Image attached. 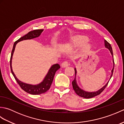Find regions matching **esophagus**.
Here are the masks:
<instances>
[{
  "mask_svg": "<svg viewBox=\"0 0 124 124\" xmlns=\"http://www.w3.org/2000/svg\"><path fill=\"white\" fill-rule=\"evenodd\" d=\"M61 65L62 67H64V68L67 67L68 65H69V62L68 61H65L62 62Z\"/></svg>",
  "mask_w": 124,
  "mask_h": 124,
  "instance_id": "esophagus-1",
  "label": "esophagus"
}]
</instances>
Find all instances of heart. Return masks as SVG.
I'll return each instance as SVG.
<instances>
[{"mask_svg": "<svg viewBox=\"0 0 124 124\" xmlns=\"http://www.w3.org/2000/svg\"><path fill=\"white\" fill-rule=\"evenodd\" d=\"M89 41V39L85 36H78L73 37L71 39L70 42L69 44L71 47H78L84 45ZM91 48V46L89 45H87L85 47V51H88Z\"/></svg>", "mask_w": 124, "mask_h": 124, "instance_id": "heart-1", "label": "heart"}]
</instances>
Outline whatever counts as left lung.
<instances>
[{"mask_svg": "<svg viewBox=\"0 0 124 124\" xmlns=\"http://www.w3.org/2000/svg\"><path fill=\"white\" fill-rule=\"evenodd\" d=\"M104 45L105 47L107 48L108 49H109V51H110L111 53V55H112L113 56V52H112V47L111 45H110L108 42L107 40H104ZM113 62H114V67H113V69L111 71V75L110 76V79H111L112 74H113V72H114V65H115V63H114V60L113 59ZM75 79L72 81V87H73V89H74V91L75 92V93L77 94L78 95H79L80 97H84V98H85V99H89V98H92V97H93L94 96H96L97 95H98L101 94L102 92L103 91L104 89L106 88V87H107V86L108 85V83L109 80L108 81L107 83L103 87H102L99 90H98L96 92H86L85 91L83 90V89H81V88H80L79 87V86L77 85V82H76V74H77V71H76V69L75 68Z\"/></svg>", "mask_w": 124, "mask_h": 124, "instance_id": "left-lung-1", "label": "left lung"}]
</instances>
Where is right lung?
<instances>
[{
  "mask_svg": "<svg viewBox=\"0 0 124 124\" xmlns=\"http://www.w3.org/2000/svg\"><path fill=\"white\" fill-rule=\"evenodd\" d=\"M43 29H37L34 30L33 31H30L28 32L27 35H24V36L21 37L20 39H18L16 41L12 49V51L11 53V56H10V70H11L12 73L13 74L14 77L15 78L16 81H17L18 85H20L23 90H24L25 92H27V93H29L30 94L32 95H39L45 93L51 87V86L52 85V83L54 77L55 75V73L56 72V71L59 69L60 68V66L59 64H55L53 65L50 68L48 73L45 76V77L43 81L40 84H38V85H30V84H25L22 82V81H20L16 77L15 74L13 71L12 67V56L13 53H14L15 46L18 42L27 40V39H31L33 38H35L36 37H38L40 35L41 32L43 31Z\"/></svg>",
  "mask_w": 124,
  "mask_h": 124,
  "instance_id": "1",
  "label": "right lung"
}]
</instances>
